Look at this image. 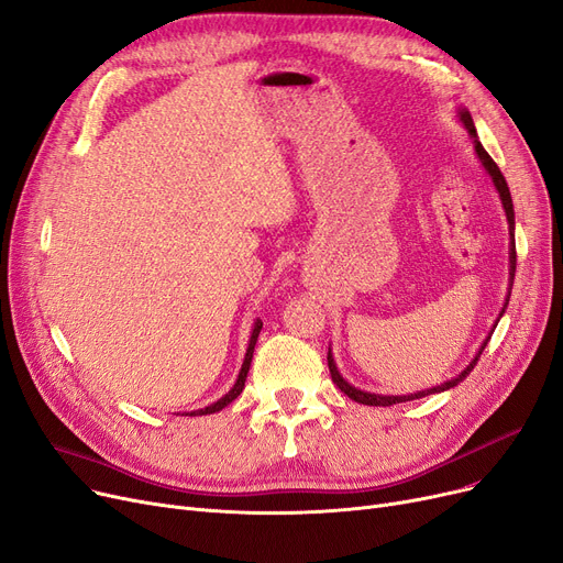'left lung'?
I'll use <instances>...</instances> for the list:
<instances>
[{"label":"left lung","mask_w":563,"mask_h":563,"mask_svg":"<svg viewBox=\"0 0 563 563\" xmlns=\"http://www.w3.org/2000/svg\"><path fill=\"white\" fill-rule=\"evenodd\" d=\"M455 118H457V122L466 129V133L471 136V143H474V152H476V159L481 162V166H483V170L489 175V179H492V185H494V189H497V194H499V200H501V208H504V212H506V221H508V294H506V302H504V307H501V311H499V317H497V321H494V325H492V330L487 332V336L483 340V344H481V349H478V353L471 357V363L457 374V376H453V378H448V380H443V384H439V386H432V388H424V390H418V393H409V395H378V393H369V390H360V388H355V386H351L349 380L342 376V372L336 369V363H334V355H332V349H328V367H330V376H332V384L340 388L346 397H351L353 401H357V404H365V407H393V404H401V401H411V399H420V397H427V395H434V393H443V390H451V388H455L457 384H462V380L471 374V369L476 367V363H478V357H481V353H483V349L487 346V342H489V336H492V332H494V328H497V323H499V319L504 317L506 313V307H508V300H510V288H512V279H515V210H512V198H510V189H508V185H506V177L501 175V170H499V166L492 162V156L485 152V147L481 145V141H478V133H476V126H474V120H471V112L464 108V106H460L457 110H455Z\"/></svg>","instance_id":"1"}]
</instances>
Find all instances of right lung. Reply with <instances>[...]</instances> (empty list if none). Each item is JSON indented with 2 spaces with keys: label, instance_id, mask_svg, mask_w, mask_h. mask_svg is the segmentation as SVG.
Wrapping results in <instances>:
<instances>
[{
  "label": "right lung",
  "instance_id": "right-lung-1",
  "mask_svg": "<svg viewBox=\"0 0 563 563\" xmlns=\"http://www.w3.org/2000/svg\"><path fill=\"white\" fill-rule=\"evenodd\" d=\"M261 328H263V323H261V319H256L254 321V325H252V336H250V344H246V353H244V360H242V367H240V374H238V378H235V384H233V388L223 395V397H219L217 401H212V404H208L206 409H196V411H191L189 416H208V413H217V411H221L223 407H229V404L242 393V388H244V380H246V374H250V367H252V357H254V346H256V340H258V334H261Z\"/></svg>",
  "mask_w": 563,
  "mask_h": 563
}]
</instances>
